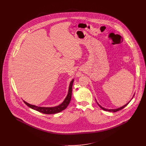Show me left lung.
<instances>
[{
  "mask_svg": "<svg viewBox=\"0 0 146 146\" xmlns=\"http://www.w3.org/2000/svg\"><path fill=\"white\" fill-rule=\"evenodd\" d=\"M132 98V99H133ZM129 101V102H130ZM129 102H128L127 104H125V105H124L123 106H122V107H121V108H117V109H114V110H108V109H106V108H103L102 106H101L100 105H99L98 102H97V101H96V103H97V104L98 105V106L100 107V108H101V109H102L103 110H104V111H109V112H117V111H120V110H121L122 109H123L124 108H125V107L129 103Z\"/></svg>",
  "mask_w": 146,
  "mask_h": 146,
  "instance_id": "8db88e82",
  "label": "left lung"
}]
</instances>
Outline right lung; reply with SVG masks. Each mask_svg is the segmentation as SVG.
<instances>
[{
	"label": "right lung",
	"instance_id": "add662e5",
	"mask_svg": "<svg viewBox=\"0 0 146 146\" xmlns=\"http://www.w3.org/2000/svg\"><path fill=\"white\" fill-rule=\"evenodd\" d=\"M74 79H73L70 83V85H69V88H68V94L65 98L64 101L63 102L62 104H61L58 106H55V107H40V106H36L35 105H31L27 102L24 101V103L29 106V108H32L35 111H37L40 112L45 113V114H53V113H56L58 112H60L61 111H63L65 110L67 106L68 105L69 103L70 102L71 100V98H72V86H73V83Z\"/></svg>",
	"mask_w": 146,
	"mask_h": 146
}]
</instances>
